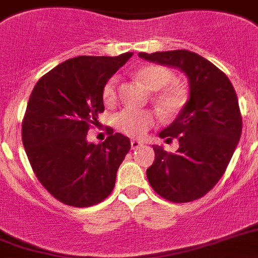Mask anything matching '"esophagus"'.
Instances as JSON below:
<instances>
[{
	"label": "esophagus",
	"instance_id": "34e87169",
	"mask_svg": "<svg viewBox=\"0 0 258 258\" xmlns=\"http://www.w3.org/2000/svg\"><path fill=\"white\" fill-rule=\"evenodd\" d=\"M141 146H144V142H142V141H138V140H132V142H131V147H132V150H136V149H140Z\"/></svg>",
	"mask_w": 258,
	"mask_h": 258
}]
</instances>
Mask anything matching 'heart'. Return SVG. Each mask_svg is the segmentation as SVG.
Segmentation results:
<instances>
[{"label":"heart","instance_id":"heart-1","mask_svg":"<svg viewBox=\"0 0 258 258\" xmlns=\"http://www.w3.org/2000/svg\"><path fill=\"white\" fill-rule=\"evenodd\" d=\"M134 77L144 83L145 87L154 92V102L160 111L166 114H176L185 103V94L179 86L171 85L175 82L172 70L163 65L147 63L140 66ZM102 98L107 105H113L117 102V78L112 77L104 83ZM156 122L155 114L150 111L124 109L116 116V126L129 137L140 138L153 127Z\"/></svg>","mask_w":258,"mask_h":258}]
</instances>
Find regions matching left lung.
Here are the masks:
<instances>
[{"instance_id": "8db88e82", "label": "left lung", "mask_w": 258, "mask_h": 258, "mask_svg": "<svg viewBox=\"0 0 258 258\" xmlns=\"http://www.w3.org/2000/svg\"><path fill=\"white\" fill-rule=\"evenodd\" d=\"M144 60L181 70L189 99L160 138L179 140L176 153L154 145L155 160L146 171L153 189L171 202H189L214 188L241 136V114L230 79L214 63L186 49L138 53Z\"/></svg>"}]
</instances>
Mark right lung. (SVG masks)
<instances>
[{"mask_svg": "<svg viewBox=\"0 0 258 258\" xmlns=\"http://www.w3.org/2000/svg\"><path fill=\"white\" fill-rule=\"evenodd\" d=\"M132 54L74 57L41 77L31 92L23 146L37 180L62 204L87 208L111 195L131 140L112 131L95 145L87 132L104 111L103 86Z\"/></svg>", "mask_w": 258, "mask_h": 258, "instance_id": "add662e5", "label": "right lung"}]
</instances>
